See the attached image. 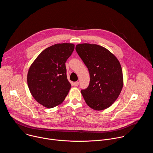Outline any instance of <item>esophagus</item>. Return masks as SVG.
Here are the masks:
<instances>
[{
	"instance_id": "1",
	"label": "esophagus",
	"mask_w": 153,
	"mask_h": 153,
	"mask_svg": "<svg viewBox=\"0 0 153 153\" xmlns=\"http://www.w3.org/2000/svg\"><path fill=\"white\" fill-rule=\"evenodd\" d=\"M73 85L75 86H77L79 85V82H75L73 83Z\"/></svg>"
}]
</instances>
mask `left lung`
<instances>
[{
	"label": "left lung",
	"mask_w": 153,
	"mask_h": 153,
	"mask_svg": "<svg viewBox=\"0 0 153 153\" xmlns=\"http://www.w3.org/2000/svg\"><path fill=\"white\" fill-rule=\"evenodd\" d=\"M76 50L90 73L89 86L81 90L85 102L97 111L110 107L119 97L123 85L118 59L110 51L96 44H78Z\"/></svg>",
	"instance_id": "8db88e82"
}]
</instances>
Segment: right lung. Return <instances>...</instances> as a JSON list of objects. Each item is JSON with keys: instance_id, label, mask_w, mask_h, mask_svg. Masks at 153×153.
<instances>
[{"instance_id": "obj_1", "label": "right lung", "mask_w": 153, "mask_h": 153, "mask_svg": "<svg viewBox=\"0 0 153 153\" xmlns=\"http://www.w3.org/2000/svg\"><path fill=\"white\" fill-rule=\"evenodd\" d=\"M74 50L73 43H57L43 50L30 66L27 82L34 99L51 108L67 96L71 84L67 77L65 62Z\"/></svg>"}]
</instances>
